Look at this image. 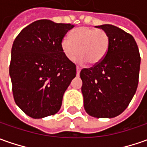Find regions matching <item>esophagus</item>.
<instances>
[{"label":"esophagus","mask_w":147,"mask_h":147,"mask_svg":"<svg viewBox=\"0 0 147 147\" xmlns=\"http://www.w3.org/2000/svg\"><path fill=\"white\" fill-rule=\"evenodd\" d=\"M80 67H76V74H77V76H80Z\"/></svg>","instance_id":"obj_1"}]
</instances>
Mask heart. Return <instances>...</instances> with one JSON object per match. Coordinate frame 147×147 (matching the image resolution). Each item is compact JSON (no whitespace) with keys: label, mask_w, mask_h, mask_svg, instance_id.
<instances>
[{"label":"heart","mask_w":147,"mask_h":147,"mask_svg":"<svg viewBox=\"0 0 147 147\" xmlns=\"http://www.w3.org/2000/svg\"><path fill=\"white\" fill-rule=\"evenodd\" d=\"M109 46L108 34L101 30L90 27H80L71 32L70 37L61 40V49L64 56L74 60L80 54V63L88 62L91 65L100 63L106 55Z\"/></svg>","instance_id":"b5f03b06"}]
</instances>
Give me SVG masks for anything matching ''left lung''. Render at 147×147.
Segmentation results:
<instances>
[{
	"instance_id": "1",
	"label": "left lung",
	"mask_w": 147,
	"mask_h": 147,
	"mask_svg": "<svg viewBox=\"0 0 147 147\" xmlns=\"http://www.w3.org/2000/svg\"><path fill=\"white\" fill-rule=\"evenodd\" d=\"M96 27L107 34L109 46L100 63L80 71L84 106L92 117L112 118L124 112L136 92L141 57L131 34L109 24Z\"/></svg>"
}]
</instances>
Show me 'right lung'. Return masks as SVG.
<instances>
[{
	"label": "right lung",
	"mask_w": 147,
	"mask_h": 147,
	"mask_svg": "<svg viewBox=\"0 0 147 147\" xmlns=\"http://www.w3.org/2000/svg\"><path fill=\"white\" fill-rule=\"evenodd\" d=\"M74 27L51 20L36 21L15 38L11 51L9 76L15 103L30 117L55 114L76 66L61 49V40Z\"/></svg>",
	"instance_id": "1"
}]
</instances>
